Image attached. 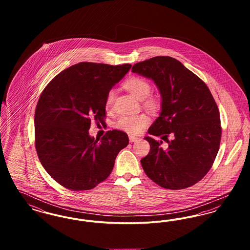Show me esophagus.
<instances>
[{
  "mask_svg": "<svg viewBox=\"0 0 250 250\" xmlns=\"http://www.w3.org/2000/svg\"><path fill=\"white\" fill-rule=\"evenodd\" d=\"M139 140V138L138 137H135V136H129V142L130 143H135V142H137Z\"/></svg>",
  "mask_w": 250,
  "mask_h": 250,
  "instance_id": "1",
  "label": "esophagus"
}]
</instances>
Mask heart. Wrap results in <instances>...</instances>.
<instances>
[{
	"mask_svg": "<svg viewBox=\"0 0 250 250\" xmlns=\"http://www.w3.org/2000/svg\"><path fill=\"white\" fill-rule=\"evenodd\" d=\"M124 88L137 99L143 100V106L150 111H156L160 107V100L158 97L150 95L151 84L148 81L141 77H131L124 83ZM115 94L109 91L105 99V108L109 110L114 101ZM149 124V118L146 114H139L132 116H121L114 126L120 130L127 132L132 135L139 134Z\"/></svg>",
	"mask_w": 250,
	"mask_h": 250,
	"instance_id": "1",
	"label": "heart"
}]
</instances>
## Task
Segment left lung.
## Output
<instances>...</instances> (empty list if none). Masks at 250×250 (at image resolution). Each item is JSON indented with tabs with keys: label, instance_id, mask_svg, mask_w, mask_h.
<instances>
[{
	"label": "left lung",
	"instance_id": "1",
	"mask_svg": "<svg viewBox=\"0 0 250 250\" xmlns=\"http://www.w3.org/2000/svg\"><path fill=\"white\" fill-rule=\"evenodd\" d=\"M132 72L152 79L162 97L160 116L148 133L150 152L141 160L146 175L158 186L184 189L210 170L221 140L219 110L207 85L184 64L168 56L137 62ZM172 140L168 141L167 138Z\"/></svg>",
	"mask_w": 250,
	"mask_h": 250
}]
</instances>
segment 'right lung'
<instances>
[{
  "instance_id": "add662e5",
  "label": "right lung",
  "mask_w": 250,
  "mask_h": 250,
  "mask_svg": "<svg viewBox=\"0 0 250 250\" xmlns=\"http://www.w3.org/2000/svg\"><path fill=\"white\" fill-rule=\"evenodd\" d=\"M131 64L82 62L54 77L39 97L35 112V141L46 171L70 190H89L109 176L127 134L109 130L95 140L91 121L105 124V99Z\"/></svg>"
}]
</instances>
